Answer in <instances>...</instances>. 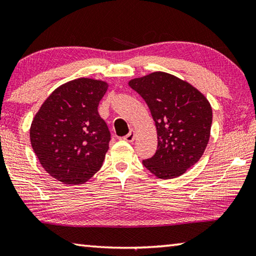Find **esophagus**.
<instances>
[{
	"label": "esophagus",
	"instance_id": "1",
	"mask_svg": "<svg viewBox=\"0 0 256 256\" xmlns=\"http://www.w3.org/2000/svg\"><path fill=\"white\" fill-rule=\"evenodd\" d=\"M134 138H136L134 132H133L132 130H131V131L128 132V134L125 136L123 138V139H124L125 141H128V142H133V141H134Z\"/></svg>",
	"mask_w": 256,
	"mask_h": 256
}]
</instances>
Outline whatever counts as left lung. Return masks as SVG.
<instances>
[{
    "label": "left lung",
    "instance_id": "1",
    "mask_svg": "<svg viewBox=\"0 0 256 256\" xmlns=\"http://www.w3.org/2000/svg\"><path fill=\"white\" fill-rule=\"evenodd\" d=\"M128 85L148 104L157 130V150L142 162L160 179H173L200 160L208 147L212 107L202 92L179 77L155 72Z\"/></svg>",
    "mask_w": 256,
    "mask_h": 256
}]
</instances>
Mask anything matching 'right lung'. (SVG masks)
<instances>
[{
    "mask_svg": "<svg viewBox=\"0 0 256 256\" xmlns=\"http://www.w3.org/2000/svg\"><path fill=\"white\" fill-rule=\"evenodd\" d=\"M104 80L77 78L48 96L30 125V144L46 171L64 184H82L102 166L110 132L98 112Z\"/></svg>",
    "mask_w": 256,
    "mask_h": 256,
    "instance_id": "1",
    "label": "right lung"
}]
</instances>
